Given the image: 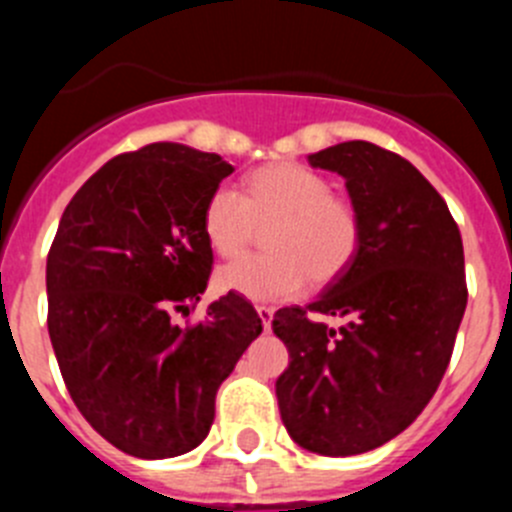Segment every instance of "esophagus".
Returning a JSON list of instances; mask_svg holds the SVG:
<instances>
[{"mask_svg": "<svg viewBox=\"0 0 512 512\" xmlns=\"http://www.w3.org/2000/svg\"><path fill=\"white\" fill-rule=\"evenodd\" d=\"M256 312H259L261 323H264V330H269L271 328V318H274V307L256 305Z\"/></svg>", "mask_w": 512, "mask_h": 512, "instance_id": "1", "label": "esophagus"}]
</instances>
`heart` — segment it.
Returning <instances> with one entry per match:
<instances>
[{
  "label": "heart",
  "instance_id": "b5f03b06",
  "mask_svg": "<svg viewBox=\"0 0 512 512\" xmlns=\"http://www.w3.org/2000/svg\"><path fill=\"white\" fill-rule=\"evenodd\" d=\"M210 246L235 259L271 225L261 256L217 271V287L256 302L292 300L307 279L333 282L361 246V212L346 194L330 192L328 176L295 161L261 166L246 179V197L217 187L202 215Z\"/></svg>",
  "mask_w": 512,
  "mask_h": 512
}]
</instances>
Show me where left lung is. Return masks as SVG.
<instances>
[{
  "mask_svg": "<svg viewBox=\"0 0 512 512\" xmlns=\"http://www.w3.org/2000/svg\"><path fill=\"white\" fill-rule=\"evenodd\" d=\"M336 171L361 212V246L307 307H282L274 333L289 351L277 379L284 428L323 456L372 451L436 395L464 307V246L431 182L397 153L348 140L312 153ZM310 314L346 317L341 329Z\"/></svg>",
  "mask_w": 512,
  "mask_h": 512,
  "instance_id": "left-lung-1",
  "label": "left lung"
}]
</instances>
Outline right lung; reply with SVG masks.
<instances>
[{
	"label": "right lung",
	"mask_w": 512,
	"mask_h": 512,
	"mask_svg": "<svg viewBox=\"0 0 512 512\" xmlns=\"http://www.w3.org/2000/svg\"><path fill=\"white\" fill-rule=\"evenodd\" d=\"M233 166L179 143L120 153L66 205L48 251V333L71 400L94 431L138 459L197 449L217 387L261 333L228 292L187 328L212 271L202 215Z\"/></svg>",
	"instance_id": "right-lung-1"
}]
</instances>
